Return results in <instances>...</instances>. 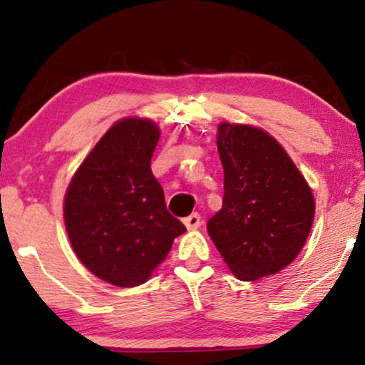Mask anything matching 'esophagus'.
I'll return each mask as SVG.
<instances>
[{
	"label": "esophagus",
	"mask_w": 365,
	"mask_h": 365,
	"mask_svg": "<svg viewBox=\"0 0 365 365\" xmlns=\"http://www.w3.org/2000/svg\"><path fill=\"white\" fill-rule=\"evenodd\" d=\"M183 225L187 226V230H190V231L198 230V227L201 226V216L198 213H192L190 216L185 217Z\"/></svg>",
	"instance_id": "obj_1"
}]
</instances>
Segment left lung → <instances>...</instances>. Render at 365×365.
<instances>
[{
    "label": "left lung",
    "mask_w": 365,
    "mask_h": 365,
    "mask_svg": "<svg viewBox=\"0 0 365 365\" xmlns=\"http://www.w3.org/2000/svg\"><path fill=\"white\" fill-rule=\"evenodd\" d=\"M217 152L225 168L222 208L206 230L227 267L251 282L297 259L312 230V188L284 148L265 130L221 123Z\"/></svg>",
    "instance_id": "left-lung-1"
}]
</instances>
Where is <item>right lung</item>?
Returning a JSON list of instances; mask_svg holds the SVG:
<instances>
[{"label":"right lung","mask_w":365,"mask_h":365,"mask_svg":"<svg viewBox=\"0 0 365 365\" xmlns=\"http://www.w3.org/2000/svg\"><path fill=\"white\" fill-rule=\"evenodd\" d=\"M160 130L150 119L126 118L106 130L65 193L63 217L75 254L91 274L135 287L187 231L167 211L150 170Z\"/></svg>","instance_id":"add662e5"}]
</instances>
